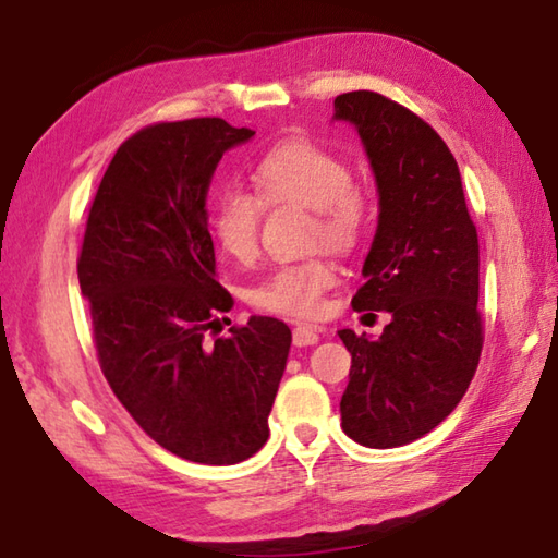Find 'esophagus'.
Returning a JSON list of instances; mask_svg holds the SVG:
<instances>
[{
	"mask_svg": "<svg viewBox=\"0 0 558 558\" xmlns=\"http://www.w3.org/2000/svg\"><path fill=\"white\" fill-rule=\"evenodd\" d=\"M317 341H319V329L312 327V324L300 322L295 331H292V343H295V347H312V343Z\"/></svg>",
	"mask_w": 558,
	"mask_h": 558,
	"instance_id": "1",
	"label": "esophagus"
}]
</instances>
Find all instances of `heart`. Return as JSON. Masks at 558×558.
I'll list each match as a JSON object with an SVG mask.
<instances>
[{
    "mask_svg": "<svg viewBox=\"0 0 558 558\" xmlns=\"http://www.w3.org/2000/svg\"><path fill=\"white\" fill-rule=\"evenodd\" d=\"M256 195L229 187L211 207V236L227 256L248 260L256 253L260 202L300 205L312 209V236L333 251H349L366 221V207L353 190V175L343 160L310 141H290L272 148L253 168ZM337 282V268L324 258L278 266L248 290L251 305L276 314L317 312L322 292Z\"/></svg>",
    "mask_w": 558,
    "mask_h": 558,
    "instance_id": "b5f03b06",
    "label": "heart"
}]
</instances>
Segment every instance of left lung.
Returning a JSON list of instances; mask_svg holds the SVG:
<instances>
[{
  "instance_id": "obj_1",
  "label": "left lung",
  "mask_w": 558,
  "mask_h": 558,
  "mask_svg": "<svg viewBox=\"0 0 558 558\" xmlns=\"http://www.w3.org/2000/svg\"><path fill=\"white\" fill-rule=\"evenodd\" d=\"M356 129L378 190V227L356 310L388 312L380 337L341 329L351 353L341 429L368 449L429 434L461 402L478 366V231L449 146L427 121L368 89L333 99Z\"/></svg>"
}]
</instances>
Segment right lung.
<instances>
[{"instance_id":"add662e5","label":"right lung","mask_w":558,"mask_h":558,"mask_svg":"<svg viewBox=\"0 0 558 558\" xmlns=\"http://www.w3.org/2000/svg\"><path fill=\"white\" fill-rule=\"evenodd\" d=\"M256 136L205 117L148 126L119 146L89 209L77 278L99 366L141 429L205 465L268 441L286 371V322L253 317L209 341L234 307L215 280L207 192L221 156Z\"/></svg>"}]
</instances>
